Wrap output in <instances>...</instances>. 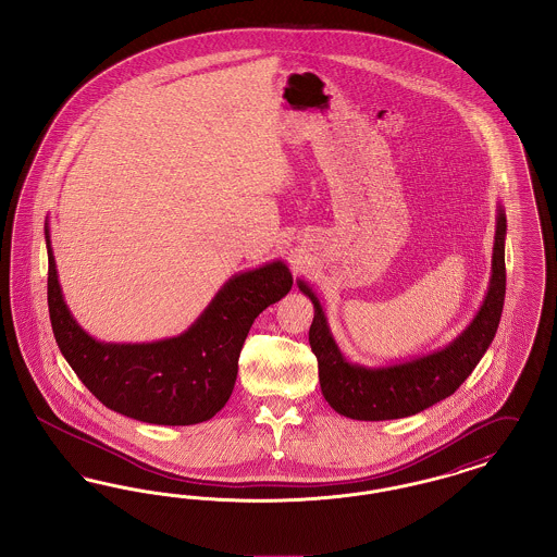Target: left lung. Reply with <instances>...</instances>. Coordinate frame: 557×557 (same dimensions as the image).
<instances>
[{"instance_id":"obj_1","label":"left lung","mask_w":557,"mask_h":557,"mask_svg":"<svg viewBox=\"0 0 557 557\" xmlns=\"http://www.w3.org/2000/svg\"><path fill=\"white\" fill-rule=\"evenodd\" d=\"M505 234L507 219L499 205L491 282L470 325L449 345L395 366L366 368L350 363L332 336L318 294L298 280V290L311 298L315 309L309 345L318 357L321 393L334 411L363 422L409 418L450 397L466 382L493 343L504 311Z\"/></svg>"}]
</instances>
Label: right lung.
<instances>
[{"mask_svg": "<svg viewBox=\"0 0 557 557\" xmlns=\"http://www.w3.org/2000/svg\"><path fill=\"white\" fill-rule=\"evenodd\" d=\"M46 246L48 307L60 352L102 405L146 424H200L219 413L232 397L252 321L292 288L288 265L271 261L232 275L180 336L139 345L100 343L64 302L48 223Z\"/></svg>", "mask_w": 557, "mask_h": 557, "instance_id": "right-lung-1", "label": "right lung"}]
</instances>
